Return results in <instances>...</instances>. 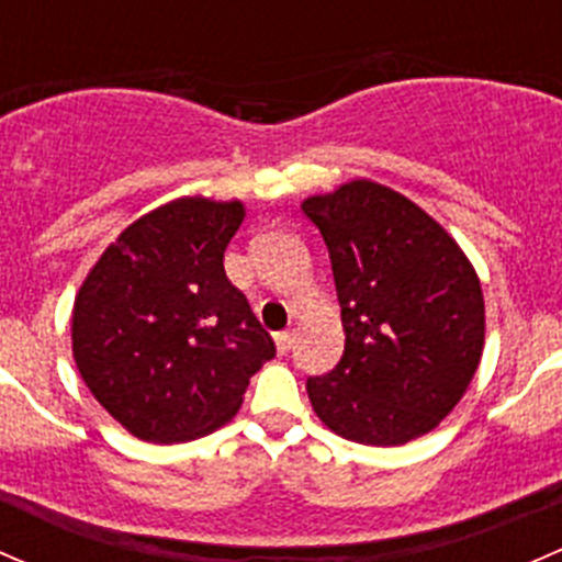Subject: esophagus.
<instances>
[{"label":"esophagus","mask_w":562,"mask_h":562,"mask_svg":"<svg viewBox=\"0 0 562 562\" xmlns=\"http://www.w3.org/2000/svg\"><path fill=\"white\" fill-rule=\"evenodd\" d=\"M274 345H277V353H288L293 345V331H277Z\"/></svg>","instance_id":"34e87169"}]
</instances>
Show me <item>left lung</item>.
<instances>
[{"instance_id":"obj_1","label":"left lung","mask_w":562,"mask_h":562,"mask_svg":"<svg viewBox=\"0 0 562 562\" xmlns=\"http://www.w3.org/2000/svg\"><path fill=\"white\" fill-rule=\"evenodd\" d=\"M342 307L345 350L310 378L313 411L334 435L402 446L457 407L484 353V293L454 236L402 192L372 179L310 195Z\"/></svg>"}]
</instances>
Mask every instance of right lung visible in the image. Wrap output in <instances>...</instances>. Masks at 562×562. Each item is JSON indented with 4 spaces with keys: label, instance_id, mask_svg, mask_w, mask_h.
Masks as SVG:
<instances>
[{
    "label": "right lung",
    "instance_id": "obj_1",
    "mask_svg": "<svg viewBox=\"0 0 562 562\" xmlns=\"http://www.w3.org/2000/svg\"><path fill=\"white\" fill-rule=\"evenodd\" d=\"M241 201L181 195L105 247L72 304V359L94 400L149 443L228 424L274 356L269 331L225 277Z\"/></svg>",
    "mask_w": 562,
    "mask_h": 562
}]
</instances>
